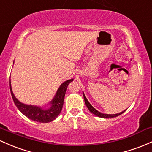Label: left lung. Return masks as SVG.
<instances>
[{"label": "left lung", "mask_w": 152, "mask_h": 152, "mask_svg": "<svg viewBox=\"0 0 152 152\" xmlns=\"http://www.w3.org/2000/svg\"><path fill=\"white\" fill-rule=\"evenodd\" d=\"M83 96H84L85 104H86V107H87L88 109H89V110L91 112V113H92V114H94V115H96V116H97V117H99V118H115V117L119 116L120 115H121V114H122V113H123L125 111H126V110H125L124 111L121 112V113H117V114H104V113H100V112L96 110L95 109L94 107H93L91 104H90L89 102L87 100V99H86V96H85V94H84V92H83Z\"/></svg>", "instance_id": "obj_1"}]
</instances>
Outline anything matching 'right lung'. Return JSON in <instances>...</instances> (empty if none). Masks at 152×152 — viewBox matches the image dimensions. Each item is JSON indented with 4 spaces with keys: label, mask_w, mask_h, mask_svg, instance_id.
<instances>
[{
    "label": "right lung",
    "mask_w": 152,
    "mask_h": 152,
    "mask_svg": "<svg viewBox=\"0 0 152 152\" xmlns=\"http://www.w3.org/2000/svg\"><path fill=\"white\" fill-rule=\"evenodd\" d=\"M73 81V79L67 80L60 86L53 99L48 104H50V107L48 108H44L41 106L32 105V104H26L21 102L13 93L11 80H10V90L15 104L22 114L31 119V121L39 123H50L54 121L62 110L66 89L68 84Z\"/></svg>",
    "instance_id": "right-lung-1"
}]
</instances>
